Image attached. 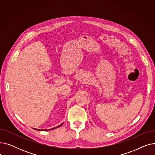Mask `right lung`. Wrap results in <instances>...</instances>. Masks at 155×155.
Here are the masks:
<instances>
[{"label": "right lung", "instance_id": "add662e5", "mask_svg": "<svg viewBox=\"0 0 155 155\" xmlns=\"http://www.w3.org/2000/svg\"><path fill=\"white\" fill-rule=\"evenodd\" d=\"M61 125H62V124H60V126H57V127H54V128H52V129H49V130H51V129H56V128H57V127H60ZM36 130H39V131H40V129H36ZM42 131H46V129H44V130H42Z\"/></svg>", "mask_w": 155, "mask_h": 155}]
</instances>
